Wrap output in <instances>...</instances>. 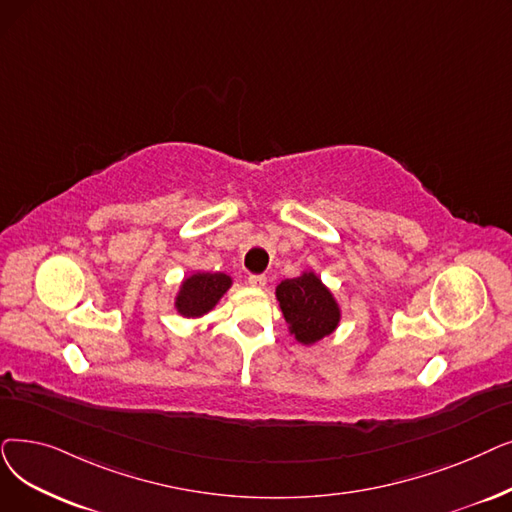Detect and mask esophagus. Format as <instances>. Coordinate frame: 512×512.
<instances>
[{
    "label": "esophagus",
    "instance_id": "obj_1",
    "mask_svg": "<svg viewBox=\"0 0 512 512\" xmlns=\"http://www.w3.org/2000/svg\"><path fill=\"white\" fill-rule=\"evenodd\" d=\"M265 282H268V278L265 276H249V280H247V284L253 288H263Z\"/></svg>",
    "mask_w": 512,
    "mask_h": 512
}]
</instances>
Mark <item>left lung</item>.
I'll list each match as a JSON object with an SVG mask.
<instances>
[{
  "label": "left lung",
  "instance_id": "8db88e82",
  "mask_svg": "<svg viewBox=\"0 0 512 512\" xmlns=\"http://www.w3.org/2000/svg\"><path fill=\"white\" fill-rule=\"evenodd\" d=\"M276 299L288 332L301 345H316L341 324V305L314 270H303L276 286Z\"/></svg>",
  "mask_w": 512,
  "mask_h": 512
}]
</instances>
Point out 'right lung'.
I'll list each match as a JSON object with an SVG mask.
<instances>
[{
	"mask_svg": "<svg viewBox=\"0 0 512 512\" xmlns=\"http://www.w3.org/2000/svg\"><path fill=\"white\" fill-rule=\"evenodd\" d=\"M232 282V276L224 272H192L180 282V288H177L173 299V307L182 318H203L230 291Z\"/></svg>",
	"mask_w": 512,
	"mask_h": 512,
	"instance_id": "1",
	"label": "right lung"
}]
</instances>
